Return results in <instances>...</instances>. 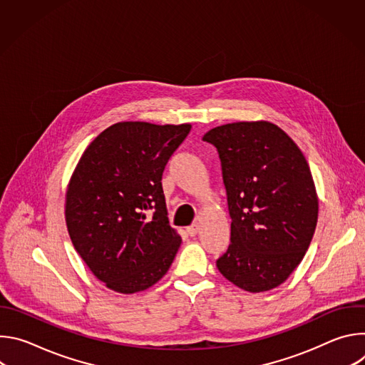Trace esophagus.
<instances>
[{"label":"esophagus","mask_w":365,"mask_h":365,"mask_svg":"<svg viewBox=\"0 0 365 365\" xmlns=\"http://www.w3.org/2000/svg\"><path fill=\"white\" fill-rule=\"evenodd\" d=\"M186 232L190 235V237H195L197 232H199V224H193L190 227L186 228Z\"/></svg>","instance_id":"1"}]
</instances>
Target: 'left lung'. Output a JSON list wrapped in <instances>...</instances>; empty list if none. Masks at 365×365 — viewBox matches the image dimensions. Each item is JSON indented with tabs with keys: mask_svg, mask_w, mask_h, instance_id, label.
Masks as SVG:
<instances>
[{
	"mask_svg": "<svg viewBox=\"0 0 365 365\" xmlns=\"http://www.w3.org/2000/svg\"><path fill=\"white\" fill-rule=\"evenodd\" d=\"M231 217V242L217 259L221 274L251 293L280 286L300 264L318 222V196L296 143L269 121L215 127Z\"/></svg>",
	"mask_w": 365,
	"mask_h": 365,
	"instance_id": "obj_1",
	"label": "left lung"
}]
</instances>
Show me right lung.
Here are the masks:
<instances>
[{
	"label": "right lung",
	"instance_id": "right-lung-1",
	"mask_svg": "<svg viewBox=\"0 0 365 365\" xmlns=\"http://www.w3.org/2000/svg\"><path fill=\"white\" fill-rule=\"evenodd\" d=\"M192 125L117 123L83 151L66 192L72 244L93 276L118 293L158 283L180 235L169 225L163 170Z\"/></svg>",
	"mask_w": 365,
	"mask_h": 365
}]
</instances>
